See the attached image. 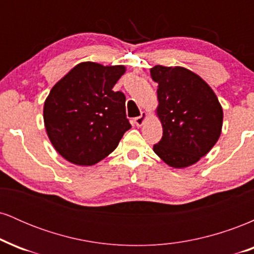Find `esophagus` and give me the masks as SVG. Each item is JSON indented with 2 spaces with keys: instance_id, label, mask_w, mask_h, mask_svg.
Instances as JSON below:
<instances>
[{
  "instance_id": "1",
  "label": "esophagus",
  "mask_w": 254,
  "mask_h": 254,
  "mask_svg": "<svg viewBox=\"0 0 254 254\" xmlns=\"http://www.w3.org/2000/svg\"><path fill=\"white\" fill-rule=\"evenodd\" d=\"M147 117H148L147 113L142 112L139 117H136L135 119H133V123H135L136 127H142V125H143V123L145 122V119H147Z\"/></svg>"
}]
</instances>
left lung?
Returning a JSON list of instances; mask_svg holds the SVG:
<instances>
[{
	"instance_id": "left-lung-1",
	"label": "left lung",
	"mask_w": 254,
	"mask_h": 254,
	"mask_svg": "<svg viewBox=\"0 0 254 254\" xmlns=\"http://www.w3.org/2000/svg\"><path fill=\"white\" fill-rule=\"evenodd\" d=\"M150 75L159 84L156 113L164 131L154 151L171 167H189L217 142L222 106L210 86L189 69L155 65Z\"/></svg>"
}]
</instances>
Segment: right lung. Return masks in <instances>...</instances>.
Wrapping results in <instances>:
<instances>
[{
	"label": "right lung",
	"mask_w": 254,
	"mask_h": 254,
	"mask_svg": "<svg viewBox=\"0 0 254 254\" xmlns=\"http://www.w3.org/2000/svg\"><path fill=\"white\" fill-rule=\"evenodd\" d=\"M124 65L82 62L52 87L44 103V124L66 161L93 166L110 155L131 127L125 95L112 88Z\"/></svg>",
	"instance_id": "obj_1"
}]
</instances>
